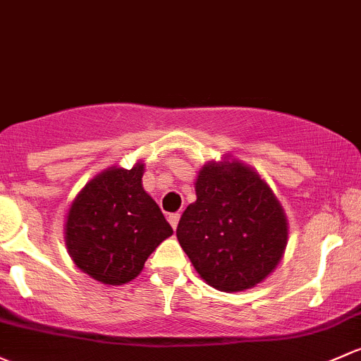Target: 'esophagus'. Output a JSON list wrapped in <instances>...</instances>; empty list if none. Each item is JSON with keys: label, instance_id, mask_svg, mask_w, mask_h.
I'll return each mask as SVG.
<instances>
[{"label": "esophagus", "instance_id": "1", "mask_svg": "<svg viewBox=\"0 0 361 361\" xmlns=\"http://www.w3.org/2000/svg\"><path fill=\"white\" fill-rule=\"evenodd\" d=\"M178 221H180V214H178V212H174V214H169V223H171V226H173L174 230H176Z\"/></svg>", "mask_w": 361, "mask_h": 361}]
</instances>
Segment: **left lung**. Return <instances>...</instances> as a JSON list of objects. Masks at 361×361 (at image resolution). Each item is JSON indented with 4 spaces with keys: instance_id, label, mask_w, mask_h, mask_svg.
<instances>
[{
    "instance_id": "obj_1",
    "label": "left lung",
    "mask_w": 361,
    "mask_h": 361,
    "mask_svg": "<svg viewBox=\"0 0 361 361\" xmlns=\"http://www.w3.org/2000/svg\"><path fill=\"white\" fill-rule=\"evenodd\" d=\"M176 237L214 289L238 292L263 282L287 245L286 212L267 181L238 161L207 162L195 181Z\"/></svg>"
}]
</instances>
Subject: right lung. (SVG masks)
<instances>
[{
    "label": "right lung",
    "instance_id": "1",
    "mask_svg": "<svg viewBox=\"0 0 361 361\" xmlns=\"http://www.w3.org/2000/svg\"><path fill=\"white\" fill-rule=\"evenodd\" d=\"M143 164L109 168L72 200L66 245L75 267L107 286L131 282L147 257L173 235L155 200L143 190Z\"/></svg>",
    "mask_w": 361,
    "mask_h": 361
}]
</instances>
